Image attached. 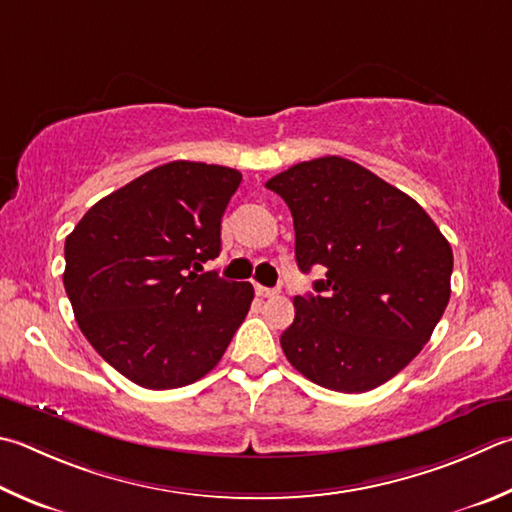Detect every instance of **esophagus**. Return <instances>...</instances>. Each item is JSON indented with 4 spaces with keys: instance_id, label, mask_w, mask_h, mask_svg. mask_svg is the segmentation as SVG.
<instances>
[{
    "instance_id": "obj_1",
    "label": "esophagus",
    "mask_w": 512,
    "mask_h": 512,
    "mask_svg": "<svg viewBox=\"0 0 512 512\" xmlns=\"http://www.w3.org/2000/svg\"><path fill=\"white\" fill-rule=\"evenodd\" d=\"M255 291H257V295L259 297H275L277 293H280V291H277V288H266V286H255Z\"/></svg>"
}]
</instances>
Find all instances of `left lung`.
I'll use <instances>...</instances> for the list:
<instances>
[{
  "label": "left lung",
  "mask_w": 512,
  "mask_h": 512,
  "mask_svg": "<svg viewBox=\"0 0 512 512\" xmlns=\"http://www.w3.org/2000/svg\"><path fill=\"white\" fill-rule=\"evenodd\" d=\"M266 188L291 210L300 271L327 268L315 293L293 297L284 356L333 392L387 383L418 356L448 306V239L412 197L342 156L297 163Z\"/></svg>",
  "instance_id": "1"
}]
</instances>
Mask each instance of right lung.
Returning a JSON list of instances; mask_svg holds the SVG:
<instances>
[{
    "mask_svg": "<svg viewBox=\"0 0 512 512\" xmlns=\"http://www.w3.org/2000/svg\"><path fill=\"white\" fill-rule=\"evenodd\" d=\"M241 174L172 161L107 194L64 241V288L102 358L147 389L190 385L217 367L255 291L203 271Z\"/></svg>",
    "mask_w": 512,
    "mask_h": 512,
    "instance_id": "right-lung-1",
    "label": "right lung"
}]
</instances>
